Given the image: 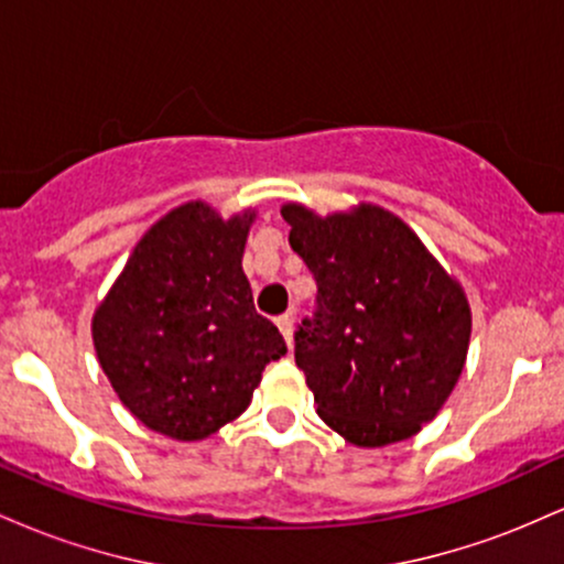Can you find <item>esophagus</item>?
<instances>
[{
  "label": "esophagus",
  "instance_id": "34e87169",
  "mask_svg": "<svg viewBox=\"0 0 564 564\" xmlns=\"http://www.w3.org/2000/svg\"><path fill=\"white\" fill-rule=\"evenodd\" d=\"M275 323H278V328H281L283 339H286L289 345H291V332H294V318H291V315L286 313V315H278Z\"/></svg>",
  "mask_w": 564,
  "mask_h": 564
}]
</instances>
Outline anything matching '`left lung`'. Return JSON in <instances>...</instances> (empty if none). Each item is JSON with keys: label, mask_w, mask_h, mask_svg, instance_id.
I'll return each mask as SVG.
<instances>
[{"label": "left lung", "mask_w": 564, "mask_h": 564, "mask_svg": "<svg viewBox=\"0 0 564 564\" xmlns=\"http://www.w3.org/2000/svg\"><path fill=\"white\" fill-rule=\"evenodd\" d=\"M281 215L318 286L313 315L294 332L318 416L364 448L416 435L467 360L471 315L462 286L379 206L318 219L289 204Z\"/></svg>", "instance_id": "8db88e82"}]
</instances>
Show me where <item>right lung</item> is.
I'll use <instances>...</instances> for the list:
<instances>
[{
  "label": "right lung",
  "mask_w": 564,
  "mask_h": 564,
  "mask_svg": "<svg viewBox=\"0 0 564 564\" xmlns=\"http://www.w3.org/2000/svg\"><path fill=\"white\" fill-rule=\"evenodd\" d=\"M254 215L185 204L142 236L97 307L102 371L148 430L200 440L249 408L286 341L254 310L241 257Z\"/></svg>",
  "instance_id": "right-lung-1"
}]
</instances>
